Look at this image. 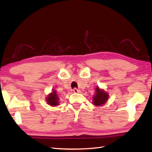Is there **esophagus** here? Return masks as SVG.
<instances>
[{"mask_svg": "<svg viewBox=\"0 0 152 152\" xmlns=\"http://www.w3.org/2000/svg\"><path fill=\"white\" fill-rule=\"evenodd\" d=\"M73 92H74V93H80V91L79 89H77V88H74V89H73Z\"/></svg>", "mask_w": 152, "mask_h": 152, "instance_id": "obj_1", "label": "esophagus"}]
</instances>
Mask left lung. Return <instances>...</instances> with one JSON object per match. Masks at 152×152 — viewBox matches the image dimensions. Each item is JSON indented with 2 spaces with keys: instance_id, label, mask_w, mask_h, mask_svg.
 I'll list each match as a JSON object with an SVG mask.
<instances>
[{
  "instance_id": "left-lung-1",
  "label": "left lung",
  "mask_w": 152,
  "mask_h": 152,
  "mask_svg": "<svg viewBox=\"0 0 152 152\" xmlns=\"http://www.w3.org/2000/svg\"><path fill=\"white\" fill-rule=\"evenodd\" d=\"M95 91V94L93 96V104L96 106L104 105L109 98L108 93L99 86L96 87Z\"/></svg>"
}]
</instances>
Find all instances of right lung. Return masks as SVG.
Returning <instances> with one entry per match:
<instances>
[{
    "mask_svg": "<svg viewBox=\"0 0 152 152\" xmlns=\"http://www.w3.org/2000/svg\"><path fill=\"white\" fill-rule=\"evenodd\" d=\"M59 96H58L57 91L54 89H53L52 91L46 97V101L47 103L51 106H57L59 105Z\"/></svg>",
    "mask_w": 152,
    "mask_h": 152,
    "instance_id": "1",
    "label": "right lung"
}]
</instances>
